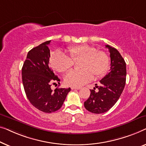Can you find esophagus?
Returning a JSON list of instances; mask_svg holds the SVG:
<instances>
[{
    "mask_svg": "<svg viewBox=\"0 0 146 146\" xmlns=\"http://www.w3.org/2000/svg\"><path fill=\"white\" fill-rule=\"evenodd\" d=\"M71 89H72V90H73V89H77V90H79V89H81V88H80V87H71Z\"/></svg>",
    "mask_w": 146,
    "mask_h": 146,
    "instance_id": "1",
    "label": "esophagus"
}]
</instances>
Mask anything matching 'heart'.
Here are the masks:
<instances>
[{"mask_svg":"<svg viewBox=\"0 0 146 146\" xmlns=\"http://www.w3.org/2000/svg\"><path fill=\"white\" fill-rule=\"evenodd\" d=\"M69 57L60 51L53 53L50 63L58 72L65 73L73 66L74 62L81 60L79 64L81 70H73L65 77V82L71 87H78L85 85L93 79L104 75L109 65V58L106 53L96 50L87 44L79 45L68 48Z\"/></svg>","mask_w":146,"mask_h":146,"instance_id":"heart-1","label":"heart"}]
</instances>
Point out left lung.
<instances>
[{"instance_id": "8db88e82", "label": "left lung", "mask_w": 146, "mask_h": 146, "mask_svg": "<svg viewBox=\"0 0 146 146\" xmlns=\"http://www.w3.org/2000/svg\"><path fill=\"white\" fill-rule=\"evenodd\" d=\"M110 57V72L100 81V86L91 90L89 98L84 102L88 111L102 114L110 110L120 98L126 84V62L116 49L106 45Z\"/></svg>"}]
</instances>
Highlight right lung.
Here are the masks:
<instances>
[{
	"instance_id": "right-lung-1",
	"label": "right lung",
	"mask_w": 146,
	"mask_h": 146,
	"mask_svg": "<svg viewBox=\"0 0 146 146\" xmlns=\"http://www.w3.org/2000/svg\"><path fill=\"white\" fill-rule=\"evenodd\" d=\"M51 40L35 47L28 53L22 69L24 91L33 106L46 113L57 111L62 106L70 88L51 89L52 83L60 81L49 67Z\"/></svg>"
}]
</instances>
